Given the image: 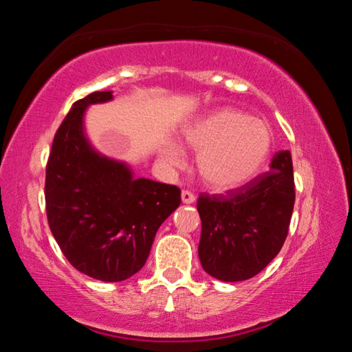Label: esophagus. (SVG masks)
Returning <instances> with one entry per match:
<instances>
[{
    "instance_id": "esophagus-1",
    "label": "esophagus",
    "mask_w": 352,
    "mask_h": 352,
    "mask_svg": "<svg viewBox=\"0 0 352 352\" xmlns=\"http://www.w3.org/2000/svg\"><path fill=\"white\" fill-rule=\"evenodd\" d=\"M182 200H183V204H186V205H189V204H194V200H195V195L190 192V190H188V189H183L182 190Z\"/></svg>"
}]
</instances>
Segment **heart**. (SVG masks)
Wrapping results in <instances>:
<instances>
[{
	"instance_id": "1",
	"label": "heart",
	"mask_w": 352,
	"mask_h": 352,
	"mask_svg": "<svg viewBox=\"0 0 352 352\" xmlns=\"http://www.w3.org/2000/svg\"><path fill=\"white\" fill-rule=\"evenodd\" d=\"M183 138L199 152L201 180L219 190L239 188L252 180L273 147L269 124L236 109H220L195 119L184 127ZM162 157L169 166H182L184 151L170 140L163 146Z\"/></svg>"
}]
</instances>
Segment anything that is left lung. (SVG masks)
Here are the masks:
<instances>
[{"instance_id": "obj_1", "label": "left lung", "mask_w": 352, "mask_h": 352, "mask_svg": "<svg viewBox=\"0 0 352 352\" xmlns=\"http://www.w3.org/2000/svg\"><path fill=\"white\" fill-rule=\"evenodd\" d=\"M295 204L289 151L273 155L270 172L225 195L200 194L199 258L204 270L226 283L258 275L279 253Z\"/></svg>"}]
</instances>
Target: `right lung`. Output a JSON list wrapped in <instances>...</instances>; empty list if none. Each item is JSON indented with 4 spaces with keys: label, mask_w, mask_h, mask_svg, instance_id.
I'll return each instance as SVG.
<instances>
[{
    "label": "right lung",
    "mask_w": 352,
    "mask_h": 352,
    "mask_svg": "<svg viewBox=\"0 0 352 352\" xmlns=\"http://www.w3.org/2000/svg\"><path fill=\"white\" fill-rule=\"evenodd\" d=\"M111 99V91H94L73 104L52 141L45 182L47 223L65 258L105 283L144 267L160 225L182 201L174 184L135 178L129 164L88 141L87 107Z\"/></svg>",
    "instance_id": "obj_1"
}]
</instances>
